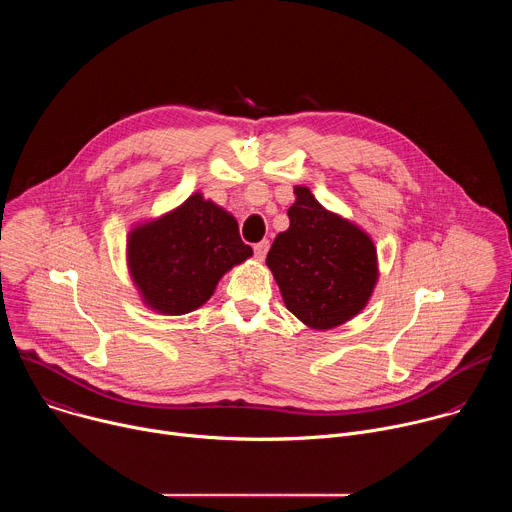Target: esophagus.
Returning <instances> with one entry per match:
<instances>
[{
  "mask_svg": "<svg viewBox=\"0 0 512 512\" xmlns=\"http://www.w3.org/2000/svg\"><path fill=\"white\" fill-rule=\"evenodd\" d=\"M253 251H255V257H257L259 261H263V259H265V255H267V251H269V241H261V243H257V245L253 247Z\"/></svg>",
  "mask_w": 512,
  "mask_h": 512,
  "instance_id": "34e87169",
  "label": "esophagus"
}]
</instances>
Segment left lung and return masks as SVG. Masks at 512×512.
I'll return each instance as SVG.
<instances>
[{"mask_svg": "<svg viewBox=\"0 0 512 512\" xmlns=\"http://www.w3.org/2000/svg\"><path fill=\"white\" fill-rule=\"evenodd\" d=\"M289 206V229L267 253L285 308L316 330L354 318L377 283V249L367 233L326 210L306 186Z\"/></svg>", "mask_w": 512, "mask_h": 512, "instance_id": "8db88e82", "label": "left lung"}]
</instances>
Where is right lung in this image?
I'll use <instances>...</instances> for the list:
<instances>
[{
    "label": "right lung",
    "mask_w": 512,
    "mask_h": 512,
    "mask_svg": "<svg viewBox=\"0 0 512 512\" xmlns=\"http://www.w3.org/2000/svg\"><path fill=\"white\" fill-rule=\"evenodd\" d=\"M251 255L235 218L200 194L133 229L127 241L129 271L143 302L168 316L200 308L218 279Z\"/></svg>",
    "instance_id": "obj_1"
}]
</instances>
